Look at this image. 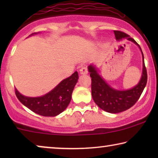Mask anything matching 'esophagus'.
<instances>
[{
    "label": "esophagus",
    "instance_id": "obj_1",
    "mask_svg": "<svg viewBox=\"0 0 158 158\" xmlns=\"http://www.w3.org/2000/svg\"><path fill=\"white\" fill-rule=\"evenodd\" d=\"M80 73H81V75H86L88 73V69L87 68H85V67H83V68H82L81 70H80Z\"/></svg>",
    "mask_w": 158,
    "mask_h": 158
}]
</instances>
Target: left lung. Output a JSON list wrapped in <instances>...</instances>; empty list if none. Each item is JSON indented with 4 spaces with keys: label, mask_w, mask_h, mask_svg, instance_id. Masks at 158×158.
I'll return each mask as SVG.
<instances>
[{
    "label": "left lung",
    "mask_w": 158,
    "mask_h": 158,
    "mask_svg": "<svg viewBox=\"0 0 158 158\" xmlns=\"http://www.w3.org/2000/svg\"><path fill=\"white\" fill-rule=\"evenodd\" d=\"M116 40L127 38L139 47L142 55V74L139 83L129 90H118L111 87L100 75L98 69L94 64L88 67L91 77V94L94 102L103 111L111 114L120 113L129 109L138 101L145 88L148 81V74L144 65V55L142 49L134 39L128 34L120 31H114Z\"/></svg>",
    "instance_id": "obj_1"
}]
</instances>
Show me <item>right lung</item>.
Instances as JSON below:
<instances>
[{
  "label": "right lung",
  "mask_w": 158,
  "mask_h": 158,
  "mask_svg": "<svg viewBox=\"0 0 158 158\" xmlns=\"http://www.w3.org/2000/svg\"><path fill=\"white\" fill-rule=\"evenodd\" d=\"M37 33L31 34V35ZM78 80L77 71L68 78L62 81L56 87L40 97L23 96L15 89L19 101L34 113L43 116H56L64 111L70 103L72 93Z\"/></svg>",
  "instance_id": "obj_1"
}]
</instances>
